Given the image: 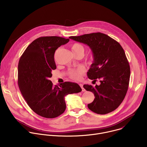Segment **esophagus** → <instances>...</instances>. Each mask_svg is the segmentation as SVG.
Here are the masks:
<instances>
[{
    "label": "esophagus",
    "instance_id": "1",
    "mask_svg": "<svg viewBox=\"0 0 147 147\" xmlns=\"http://www.w3.org/2000/svg\"><path fill=\"white\" fill-rule=\"evenodd\" d=\"M79 85H80V86L81 87V88H82V91L83 92H84V91H86V90H85V89L83 88V85H82V84H79Z\"/></svg>",
    "mask_w": 147,
    "mask_h": 147
}]
</instances>
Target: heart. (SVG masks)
<instances>
[{"label": "heart", "mask_w": 147, "mask_h": 147, "mask_svg": "<svg viewBox=\"0 0 147 147\" xmlns=\"http://www.w3.org/2000/svg\"><path fill=\"white\" fill-rule=\"evenodd\" d=\"M71 50L73 52H84V47L79 44V43H74L71 46ZM85 70L82 67L74 69H70L69 71V75L72 79L74 80H78L80 78L81 75L84 73Z\"/></svg>", "instance_id": "1"}]
</instances>
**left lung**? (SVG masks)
I'll use <instances>...</instances> for the list:
<instances>
[{
  "instance_id": "1",
  "label": "left lung",
  "mask_w": 147,
  "mask_h": 147,
  "mask_svg": "<svg viewBox=\"0 0 147 147\" xmlns=\"http://www.w3.org/2000/svg\"><path fill=\"white\" fill-rule=\"evenodd\" d=\"M69 38L87 45L93 53V63L87 76L94 82L98 80L100 85H84L95 97L88 108L100 115L115 111L126 95L130 81V68L123 48L116 40L100 32Z\"/></svg>"
}]
</instances>
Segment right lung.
<instances>
[{"label":"right lung","instance_id":"add662e5","mask_svg":"<svg viewBox=\"0 0 147 147\" xmlns=\"http://www.w3.org/2000/svg\"><path fill=\"white\" fill-rule=\"evenodd\" d=\"M69 39L60 36L39 37L28 45L18 65V85L30 108L38 115L55 118L63 113L65 97L82 91L77 83L65 82L53 86L49 80L56 69V50L67 44Z\"/></svg>","mask_w":147,"mask_h":147}]
</instances>
